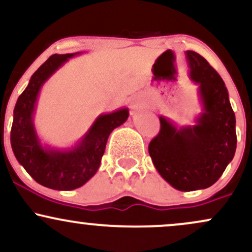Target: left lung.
I'll use <instances>...</instances> for the list:
<instances>
[{
    "mask_svg": "<svg viewBox=\"0 0 252 252\" xmlns=\"http://www.w3.org/2000/svg\"><path fill=\"white\" fill-rule=\"evenodd\" d=\"M189 77L198 84L202 111L194 126H175L160 116L158 135L148 150L156 170L182 192L204 189L220 178L236 153V117L221 77L205 58L185 52Z\"/></svg>",
    "mask_w": 252,
    "mask_h": 252,
    "instance_id": "left-lung-1",
    "label": "left lung"
}]
</instances>
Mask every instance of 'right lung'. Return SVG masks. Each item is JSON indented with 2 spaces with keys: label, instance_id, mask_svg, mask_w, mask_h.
<instances>
[{
  "label": "right lung",
  "instance_id": "right-lung-1",
  "mask_svg": "<svg viewBox=\"0 0 252 252\" xmlns=\"http://www.w3.org/2000/svg\"><path fill=\"white\" fill-rule=\"evenodd\" d=\"M82 52L53 54L34 72L14 109L10 143L14 155L37 184L57 190L82 187L99 168L109 135L128 120V108L99 115L86 134L70 148L43 146L34 126L37 97L47 82L68 59Z\"/></svg>",
  "mask_w": 252,
  "mask_h": 252
}]
</instances>
